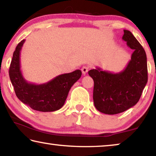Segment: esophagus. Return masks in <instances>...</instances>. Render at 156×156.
Wrapping results in <instances>:
<instances>
[{
	"label": "esophagus",
	"instance_id": "obj_1",
	"mask_svg": "<svg viewBox=\"0 0 156 156\" xmlns=\"http://www.w3.org/2000/svg\"><path fill=\"white\" fill-rule=\"evenodd\" d=\"M88 69H89V67L86 66H84L82 67V69H81V70H82L83 73L85 75V74H86V73H87V72L88 71Z\"/></svg>",
	"mask_w": 156,
	"mask_h": 156
}]
</instances>
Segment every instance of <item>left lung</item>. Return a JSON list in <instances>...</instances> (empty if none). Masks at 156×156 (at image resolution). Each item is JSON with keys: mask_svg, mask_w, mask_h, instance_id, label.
<instances>
[{"mask_svg": "<svg viewBox=\"0 0 156 156\" xmlns=\"http://www.w3.org/2000/svg\"><path fill=\"white\" fill-rule=\"evenodd\" d=\"M122 39L134 50L124 70L112 73L97 67L88 71L94 83V106L105 114H118L134 106L140 99L148 81L144 49L128 30H124Z\"/></svg>", "mask_w": 156, "mask_h": 156, "instance_id": "obj_1", "label": "left lung"}]
</instances>
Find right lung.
<instances>
[{
  "mask_svg": "<svg viewBox=\"0 0 156 156\" xmlns=\"http://www.w3.org/2000/svg\"><path fill=\"white\" fill-rule=\"evenodd\" d=\"M25 40L18 44L13 53L9 76L17 98L32 109L42 112L57 111L64 106L69 92L81 77L82 72L76 70L61 74L48 83L35 84L24 78L21 71L20 53Z\"/></svg>",
  "mask_w": 156,
  "mask_h": 156,
  "instance_id": "right-lung-1",
  "label": "right lung"
}]
</instances>
